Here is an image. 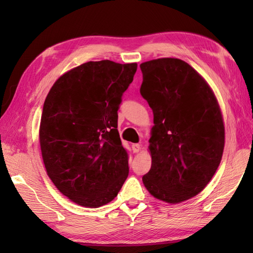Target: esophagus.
<instances>
[{
  "mask_svg": "<svg viewBox=\"0 0 253 253\" xmlns=\"http://www.w3.org/2000/svg\"><path fill=\"white\" fill-rule=\"evenodd\" d=\"M131 149H132V152H134V153H138L140 151V145L139 144H132Z\"/></svg>",
  "mask_w": 253,
  "mask_h": 253,
  "instance_id": "1",
  "label": "esophagus"
}]
</instances>
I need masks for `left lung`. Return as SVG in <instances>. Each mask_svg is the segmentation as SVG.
Returning <instances> with one entry per match:
<instances>
[{"label": "left lung", "instance_id": "8db88e82", "mask_svg": "<svg viewBox=\"0 0 253 253\" xmlns=\"http://www.w3.org/2000/svg\"><path fill=\"white\" fill-rule=\"evenodd\" d=\"M140 95L154 115L152 166L143 176L153 196L179 203L199 194L219 168L224 125L216 98L188 63L162 58L139 66Z\"/></svg>", "mask_w": 253, "mask_h": 253}]
</instances>
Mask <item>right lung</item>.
Listing matches in <instances>:
<instances>
[{
    "instance_id": "obj_1",
    "label": "right lung",
    "mask_w": 253,
    "mask_h": 253,
    "mask_svg": "<svg viewBox=\"0 0 253 253\" xmlns=\"http://www.w3.org/2000/svg\"><path fill=\"white\" fill-rule=\"evenodd\" d=\"M136 70L137 63L85 62L60 77L45 98L39 135L46 173L81 207L109 203L128 176L117 111Z\"/></svg>"
}]
</instances>
